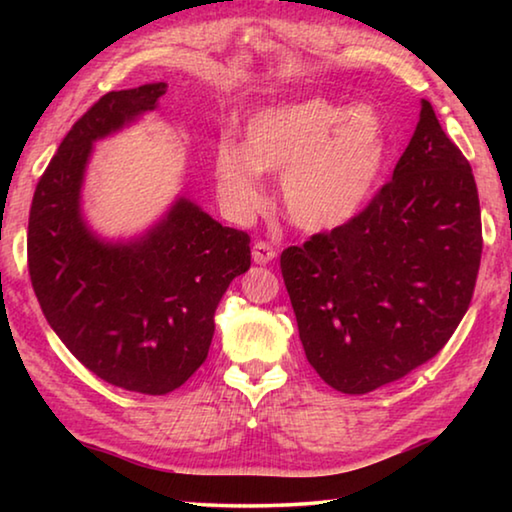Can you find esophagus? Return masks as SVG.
Here are the masks:
<instances>
[{
    "label": "esophagus",
    "instance_id": "obj_1",
    "mask_svg": "<svg viewBox=\"0 0 512 512\" xmlns=\"http://www.w3.org/2000/svg\"><path fill=\"white\" fill-rule=\"evenodd\" d=\"M275 257H277V250L268 244V241H257V244L253 246L255 264H268V262H273Z\"/></svg>",
    "mask_w": 512,
    "mask_h": 512
}]
</instances>
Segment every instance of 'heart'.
<instances>
[{
	"instance_id": "b5f03b06",
	"label": "heart",
	"mask_w": 512,
	"mask_h": 512,
	"mask_svg": "<svg viewBox=\"0 0 512 512\" xmlns=\"http://www.w3.org/2000/svg\"><path fill=\"white\" fill-rule=\"evenodd\" d=\"M386 155L388 135L375 110H345L314 97L250 117L244 146L230 140L216 146L214 176L223 205L248 216L264 203L259 171L282 173L287 219L320 232L350 221L368 203Z\"/></svg>"
}]
</instances>
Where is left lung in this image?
<instances>
[{
    "label": "left lung",
    "mask_w": 512,
    "mask_h": 512,
    "mask_svg": "<svg viewBox=\"0 0 512 512\" xmlns=\"http://www.w3.org/2000/svg\"><path fill=\"white\" fill-rule=\"evenodd\" d=\"M481 248L472 167L422 99L393 178L348 223L280 257L307 361L350 395L406 377L452 339Z\"/></svg>",
    "instance_id": "8db88e82"
}]
</instances>
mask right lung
Here are the masks:
<instances>
[{
	"label": "right lung",
	"mask_w": 512,
	"mask_h": 512,
	"mask_svg": "<svg viewBox=\"0 0 512 512\" xmlns=\"http://www.w3.org/2000/svg\"><path fill=\"white\" fill-rule=\"evenodd\" d=\"M167 83L108 92L76 121L42 173L29 212L27 262L47 323L99 379L164 395L203 366L214 311L250 268V237L187 198L131 244H106L81 219L92 142L155 110Z\"/></svg>",
	"instance_id": "1"
}]
</instances>
